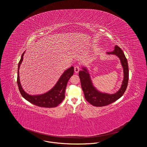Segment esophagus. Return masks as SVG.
Here are the masks:
<instances>
[{"mask_svg":"<svg viewBox=\"0 0 147 147\" xmlns=\"http://www.w3.org/2000/svg\"><path fill=\"white\" fill-rule=\"evenodd\" d=\"M79 70H80V67L78 65H76V67H74V71L76 73H78Z\"/></svg>","mask_w":147,"mask_h":147,"instance_id":"1","label":"esophagus"}]
</instances>
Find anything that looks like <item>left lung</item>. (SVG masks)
Masks as SVG:
<instances>
[{"label":"left lung","instance_id":"obj_1","mask_svg":"<svg viewBox=\"0 0 147 147\" xmlns=\"http://www.w3.org/2000/svg\"><path fill=\"white\" fill-rule=\"evenodd\" d=\"M107 55H114L118 57L123 70V79L121 88L116 92L110 94L98 91L93 85L90 74L86 67H83L79 72L81 86L86 100L94 106L101 107L112 104L121 98L126 91L129 78V70L127 60L122 50L118 46L115 47L112 52H106Z\"/></svg>","mask_w":147,"mask_h":147}]
</instances>
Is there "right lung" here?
Segmentation results:
<instances>
[{
	"label": "right lung",
	"instance_id": "add662e5",
	"mask_svg": "<svg viewBox=\"0 0 147 147\" xmlns=\"http://www.w3.org/2000/svg\"><path fill=\"white\" fill-rule=\"evenodd\" d=\"M25 52V51L22 54L21 59L18 64V69L17 83L21 95L30 103L39 107L51 108L55 107L59 105L65 97V90L68 82L74 74V67L71 66L69 68L65 70L56 85L49 91L41 95H31L24 90L19 78V68L23 61Z\"/></svg>",
	"mask_w": 147,
	"mask_h": 147
}]
</instances>
